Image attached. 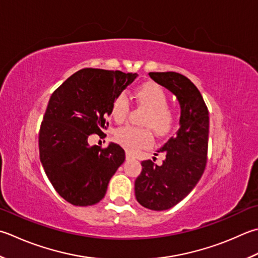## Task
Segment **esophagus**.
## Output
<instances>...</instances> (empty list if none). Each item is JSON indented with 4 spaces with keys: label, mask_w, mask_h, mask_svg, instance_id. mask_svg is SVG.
<instances>
[{
    "label": "esophagus",
    "mask_w": 258,
    "mask_h": 258,
    "mask_svg": "<svg viewBox=\"0 0 258 258\" xmlns=\"http://www.w3.org/2000/svg\"><path fill=\"white\" fill-rule=\"evenodd\" d=\"M135 159V156L133 155V154H131V153H126V160H134Z\"/></svg>",
    "instance_id": "obj_1"
}]
</instances>
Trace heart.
I'll list each match as a JSON object with an SVG mask.
<instances>
[{
	"label": "heart",
	"mask_w": 258,
	"mask_h": 258,
	"mask_svg": "<svg viewBox=\"0 0 258 258\" xmlns=\"http://www.w3.org/2000/svg\"><path fill=\"white\" fill-rule=\"evenodd\" d=\"M134 96L136 102L148 109L144 124L151 126L160 135L169 133L174 123V114L168 106V95L165 90L160 85L150 82L139 86L135 89ZM128 109L127 97L120 94L113 100L109 112L116 122H123L127 116ZM115 139L118 144L132 153L152 145L154 141L150 128H140L134 126L118 128Z\"/></svg>",
	"instance_id": "1"
}]
</instances>
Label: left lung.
<instances>
[{"instance_id":"8db88e82","label":"left lung","mask_w":258,"mask_h":258,"mask_svg":"<svg viewBox=\"0 0 258 258\" xmlns=\"http://www.w3.org/2000/svg\"><path fill=\"white\" fill-rule=\"evenodd\" d=\"M155 83L172 93L180 104V127L162 148V165L143 161L142 172L135 180V197L151 210L172 208L188 196L203 175L208 152L209 113L198 88L185 76L150 73Z\"/></svg>"}]
</instances>
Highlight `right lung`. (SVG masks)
Instances as JSON below:
<instances>
[{"mask_svg": "<svg viewBox=\"0 0 258 258\" xmlns=\"http://www.w3.org/2000/svg\"><path fill=\"white\" fill-rule=\"evenodd\" d=\"M138 74L85 68L75 73L49 99L39 133L44 172L55 191L74 206L99 203L125 152L118 144L89 146L92 134L103 135L105 116L116 96Z\"/></svg>", "mask_w": 258, "mask_h": 258, "instance_id": "add662e5", "label": "right lung"}]
</instances>
